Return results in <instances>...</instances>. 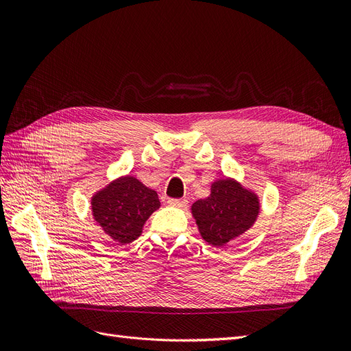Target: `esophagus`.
<instances>
[{
  "mask_svg": "<svg viewBox=\"0 0 351 351\" xmlns=\"http://www.w3.org/2000/svg\"><path fill=\"white\" fill-rule=\"evenodd\" d=\"M168 205L174 208H184L187 205V199H168Z\"/></svg>",
  "mask_w": 351,
  "mask_h": 351,
  "instance_id": "esophagus-1",
  "label": "esophagus"
}]
</instances>
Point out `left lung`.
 Masks as SVG:
<instances>
[{
	"instance_id": "obj_1",
	"label": "left lung",
	"mask_w": 351,
	"mask_h": 351,
	"mask_svg": "<svg viewBox=\"0 0 351 351\" xmlns=\"http://www.w3.org/2000/svg\"><path fill=\"white\" fill-rule=\"evenodd\" d=\"M200 236L212 246H224L249 230L259 215V199L231 178L214 182L210 195L192 205Z\"/></svg>"
}]
</instances>
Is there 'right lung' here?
Here are the masks:
<instances>
[{"label":"right lung","instance_id":"right-lung-1","mask_svg":"<svg viewBox=\"0 0 351 351\" xmlns=\"http://www.w3.org/2000/svg\"><path fill=\"white\" fill-rule=\"evenodd\" d=\"M159 205L155 190L125 176L92 197V214L112 240L127 244L142 234L146 219Z\"/></svg>","mask_w":351,"mask_h":351}]
</instances>
